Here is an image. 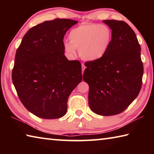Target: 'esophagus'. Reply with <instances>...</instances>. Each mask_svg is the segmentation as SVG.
Segmentation results:
<instances>
[{"mask_svg":"<svg viewBox=\"0 0 154 154\" xmlns=\"http://www.w3.org/2000/svg\"><path fill=\"white\" fill-rule=\"evenodd\" d=\"M82 74H83V71H84V70L85 69V65H84V64H83V63L82 64Z\"/></svg>","mask_w":154,"mask_h":154,"instance_id":"1","label":"esophagus"}]
</instances>
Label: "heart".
<instances>
[{"mask_svg": "<svg viewBox=\"0 0 154 154\" xmlns=\"http://www.w3.org/2000/svg\"><path fill=\"white\" fill-rule=\"evenodd\" d=\"M112 32L105 24L84 22L70 31V41H65V51L71 55L79 49L82 58L88 61H95L105 56L112 41Z\"/></svg>", "mask_w": 154, "mask_h": 154, "instance_id": "1", "label": "heart"}]
</instances>
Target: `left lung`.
<instances>
[{"label": "left lung", "mask_w": 154, "mask_h": 154, "mask_svg": "<svg viewBox=\"0 0 154 154\" xmlns=\"http://www.w3.org/2000/svg\"><path fill=\"white\" fill-rule=\"evenodd\" d=\"M112 30V41L102 58L85 62L83 75L89 85L88 102L94 113L104 116L123 112L141 89L143 64L140 46L124 21L104 20Z\"/></svg>", "instance_id": "8db88e82"}]
</instances>
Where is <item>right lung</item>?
Segmentation results:
<instances>
[{
  "instance_id": "add662e5",
  "label": "right lung",
  "mask_w": 154,
  "mask_h": 154,
  "mask_svg": "<svg viewBox=\"0 0 154 154\" xmlns=\"http://www.w3.org/2000/svg\"><path fill=\"white\" fill-rule=\"evenodd\" d=\"M77 23L45 21L31 28L17 49L13 83L22 103L38 118L64 116L69 95L82 81L81 62L68 60L64 51V35Z\"/></svg>"
}]
</instances>
